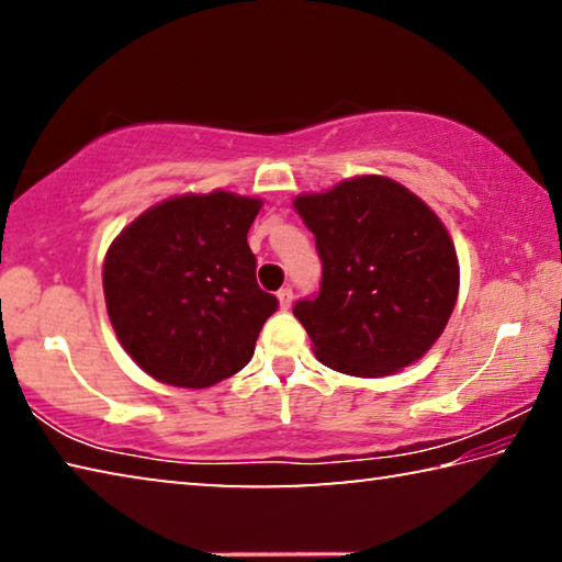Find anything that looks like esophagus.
Wrapping results in <instances>:
<instances>
[{
	"label": "esophagus",
	"mask_w": 562,
	"mask_h": 562,
	"mask_svg": "<svg viewBox=\"0 0 562 562\" xmlns=\"http://www.w3.org/2000/svg\"><path fill=\"white\" fill-rule=\"evenodd\" d=\"M278 300H280V307H282V310H290V304H292V288H282V290L278 292Z\"/></svg>",
	"instance_id": "obj_1"
}]
</instances>
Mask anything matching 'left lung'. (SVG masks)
I'll return each instance as SVG.
<instances>
[{"label": "left lung", "mask_w": 562, "mask_h": 562, "mask_svg": "<svg viewBox=\"0 0 562 562\" xmlns=\"http://www.w3.org/2000/svg\"><path fill=\"white\" fill-rule=\"evenodd\" d=\"M294 207L315 233L319 292L294 302L317 359L386 376L426 355L459 294V260L431 207L389 178H351Z\"/></svg>", "instance_id": "1"}]
</instances>
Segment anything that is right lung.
Returning a JSON list of instances; mask_svg holds the SVG:
<instances>
[{
    "mask_svg": "<svg viewBox=\"0 0 562 562\" xmlns=\"http://www.w3.org/2000/svg\"><path fill=\"white\" fill-rule=\"evenodd\" d=\"M260 201L215 190L166 201L131 223L103 262L111 325L158 382L213 386L252 359L280 302L255 280L247 231Z\"/></svg>",
    "mask_w": 562,
    "mask_h": 562,
    "instance_id": "right-lung-1",
    "label": "right lung"
}]
</instances>
